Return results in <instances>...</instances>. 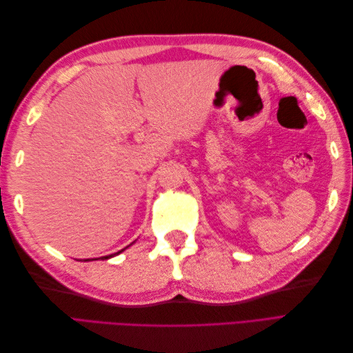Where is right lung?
Here are the masks:
<instances>
[{
	"instance_id": "obj_1",
	"label": "right lung",
	"mask_w": 353,
	"mask_h": 353,
	"mask_svg": "<svg viewBox=\"0 0 353 353\" xmlns=\"http://www.w3.org/2000/svg\"><path fill=\"white\" fill-rule=\"evenodd\" d=\"M130 245H131V244H130ZM130 245H128V248H130ZM125 249H126V248H125ZM125 249H122L121 252H123ZM121 252H117V253H113V254H109V256H103V258H101V259H109V258H112V256H114V254H119ZM87 261H90V259H87Z\"/></svg>"
}]
</instances>
